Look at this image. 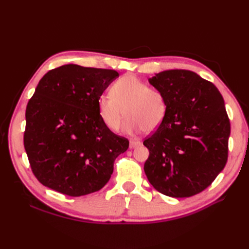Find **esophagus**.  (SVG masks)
I'll return each mask as SVG.
<instances>
[{
    "label": "esophagus",
    "mask_w": 249,
    "mask_h": 249,
    "mask_svg": "<svg viewBox=\"0 0 249 249\" xmlns=\"http://www.w3.org/2000/svg\"><path fill=\"white\" fill-rule=\"evenodd\" d=\"M140 144H141V142H140L139 140H136V139H132V140L130 141V148H135V147L139 146Z\"/></svg>",
    "instance_id": "obj_1"
}]
</instances>
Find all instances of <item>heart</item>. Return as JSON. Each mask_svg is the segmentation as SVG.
I'll return each mask as SVG.
<instances>
[{
	"instance_id": "1",
	"label": "heart",
	"mask_w": 249,
	"mask_h": 249,
	"mask_svg": "<svg viewBox=\"0 0 249 249\" xmlns=\"http://www.w3.org/2000/svg\"><path fill=\"white\" fill-rule=\"evenodd\" d=\"M110 94H103L97 100V112L103 124L112 132H118L124 120V112L129 118L125 130L137 132L144 129L152 132L159 126L167 112L163 93L149 88L134 76L117 80L110 89Z\"/></svg>"
}]
</instances>
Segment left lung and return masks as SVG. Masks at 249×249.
Here are the masks:
<instances>
[{
    "mask_svg": "<svg viewBox=\"0 0 249 249\" xmlns=\"http://www.w3.org/2000/svg\"><path fill=\"white\" fill-rule=\"evenodd\" d=\"M166 100L157 131L143 141L148 182L170 197H190L206 189L228 161L231 124L223 97L197 73L170 70L148 79Z\"/></svg>",
    "mask_w": 249,
    "mask_h": 249,
    "instance_id": "8db88e82",
    "label": "left lung"
}]
</instances>
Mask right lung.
<instances>
[{
	"label": "right lung",
	"instance_id": "right-lung-1",
	"mask_svg": "<svg viewBox=\"0 0 249 249\" xmlns=\"http://www.w3.org/2000/svg\"><path fill=\"white\" fill-rule=\"evenodd\" d=\"M119 76L66 64L47 72L26 109L24 145L36 178L69 196L101 190L129 147L103 124L97 100Z\"/></svg>",
	"mask_w": 249,
	"mask_h": 249
}]
</instances>
